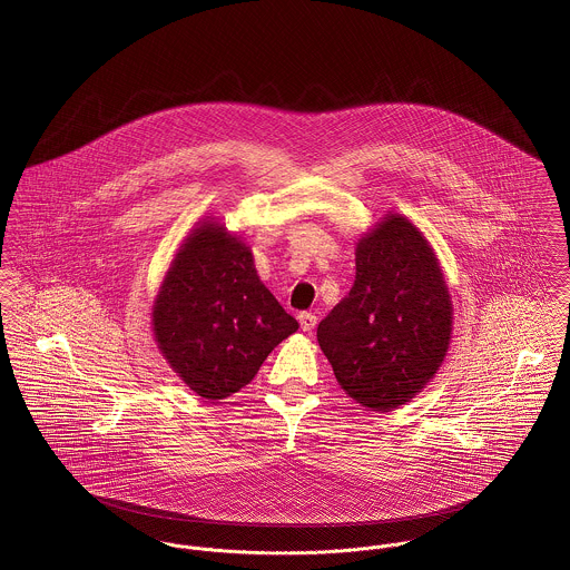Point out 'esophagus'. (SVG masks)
<instances>
[{
	"label": "esophagus",
	"mask_w": 570,
	"mask_h": 570,
	"mask_svg": "<svg viewBox=\"0 0 570 570\" xmlns=\"http://www.w3.org/2000/svg\"><path fill=\"white\" fill-rule=\"evenodd\" d=\"M297 318H299V325H302V330H304V332H312V330H314V325H316V316H314L312 312H302Z\"/></svg>",
	"instance_id": "esophagus-1"
}]
</instances>
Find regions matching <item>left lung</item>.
Here are the masks:
<instances>
[{"label":"left lung","mask_w":570,"mask_h":570,"mask_svg":"<svg viewBox=\"0 0 570 570\" xmlns=\"http://www.w3.org/2000/svg\"><path fill=\"white\" fill-rule=\"evenodd\" d=\"M453 307L439 258L414 223L386 215L355 247L350 295L316 327L341 389L373 412L421 393L446 355Z\"/></svg>","instance_id":"obj_1"}]
</instances>
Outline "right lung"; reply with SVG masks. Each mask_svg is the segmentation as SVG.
Here are the masks:
<instances>
[{
	"label": "right lung",
	"instance_id": "add662e5",
	"mask_svg": "<svg viewBox=\"0 0 570 570\" xmlns=\"http://www.w3.org/2000/svg\"><path fill=\"white\" fill-rule=\"evenodd\" d=\"M151 318L158 350L208 401L247 386L299 327L261 282L252 249L215 219L202 220L181 243Z\"/></svg>",
	"mask_w": 570,
	"mask_h": 570
}]
</instances>
